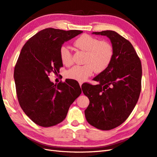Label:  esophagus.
<instances>
[{
    "instance_id": "obj_1",
    "label": "esophagus",
    "mask_w": 157,
    "mask_h": 157,
    "mask_svg": "<svg viewBox=\"0 0 157 157\" xmlns=\"http://www.w3.org/2000/svg\"><path fill=\"white\" fill-rule=\"evenodd\" d=\"M79 84L80 87H82V85L83 84V82H79Z\"/></svg>"
}]
</instances>
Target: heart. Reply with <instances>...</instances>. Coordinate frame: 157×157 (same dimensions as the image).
I'll return each mask as SVG.
<instances>
[{
	"instance_id": "1",
	"label": "heart",
	"mask_w": 157,
	"mask_h": 157,
	"mask_svg": "<svg viewBox=\"0 0 157 157\" xmlns=\"http://www.w3.org/2000/svg\"><path fill=\"white\" fill-rule=\"evenodd\" d=\"M79 50L86 52L83 66H75L67 71L68 78L83 82L93 75L95 71L100 73L109 66L113 57V48L107 40H99L90 35L83 34L74 42ZM59 56L62 63L71 66L74 61L70 50L66 46L59 50Z\"/></svg>"
}]
</instances>
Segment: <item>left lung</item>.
Wrapping results in <instances>:
<instances>
[{"instance_id": "8db88e82", "label": "left lung", "mask_w": 157, "mask_h": 157, "mask_svg": "<svg viewBox=\"0 0 157 157\" xmlns=\"http://www.w3.org/2000/svg\"><path fill=\"white\" fill-rule=\"evenodd\" d=\"M106 36L113 48L109 66L94 79L98 85L86 83L82 89L90 99L85 110L87 121L98 129L119 126L135 108L141 91L142 66L131 43L115 31L93 33Z\"/></svg>"}]
</instances>
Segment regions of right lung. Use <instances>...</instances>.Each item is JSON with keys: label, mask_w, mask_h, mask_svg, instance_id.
I'll list each match as a JSON object with an SVG mask.
<instances>
[{"label": "right lung", "mask_w": 157, "mask_h": 157, "mask_svg": "<svg viewBox=\"0 0 157 157\" xmlns=\"http://www.w3.org/2000/svg\"><path fill=\"white\" fill-rule=\"evenodd\" d=\"M82 33L49 28L31 37L22 48L14 71L17 98L25 114L40 126L63 121L82 93L75 80L54 84L49 75L57 74L63 66L59 56L62 44Z\"/></svg>", "instance_id": "1"}]
</instances>
